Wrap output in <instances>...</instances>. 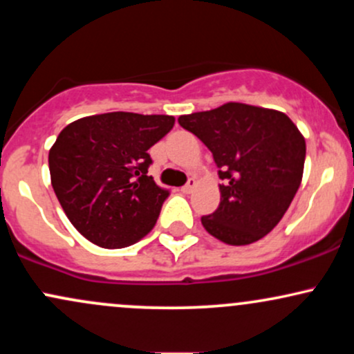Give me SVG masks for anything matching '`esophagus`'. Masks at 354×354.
<instances>
[{
	"instance_id": "obj_1",
	"label": "esophagus",
	"mask_w": 354,
	"mask_h": 354,
	"mask_svg": "<svg viewBox=\"0 0 354 354\" xmlns=\"http://www.w3.org/2000/svg\"><path fill=\"white\" fill-rule=\"evenodd\" d=\"M194 186H196V180H194V178H189L188 183H186V185L181 188V191H183V193L188 194V193H191V191H193Z\"/></svg>"
}]
</instances>
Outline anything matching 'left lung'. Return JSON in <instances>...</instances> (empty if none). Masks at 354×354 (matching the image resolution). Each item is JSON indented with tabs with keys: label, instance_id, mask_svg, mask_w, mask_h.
Segmentation results:
<instances>
[{
	"label": "left lung",
	"instance_id": "8db88e82",
	"mask_svg": "<svg viewBox=\"0 0 354 354\" xmlns=\"http://www.w3.org/2000/svg\"><path fill=\"white\" fill-rule=\"evenodd\" d=\"M213 153L221 201L201 223L211 236L245 246L266 236L301 185L306 143L284 113L226 103L178 118Z\"/></svg>",
	"mask_w": 354,
	"mask_h": 354
}]
</instances>
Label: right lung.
<instances>
[{
  "label": "right lung",
  "mask_w": 354,
  "mask_h": 354,
  "mask_svg": "<svg viewBox=\"0 0 354 354\" xmlns=\"http://www.w3.org/2000/svg\"><path fill=\"white\" fill-rule=\"evenodd\" d=\"M168 115L104 113L73 121L51 146V185L71 225L88 241L135 245L160 216L169 191L148 176V149L171 131Z\"/></svg>",
  "instance_id": "add662e5"
}]
</instances>
